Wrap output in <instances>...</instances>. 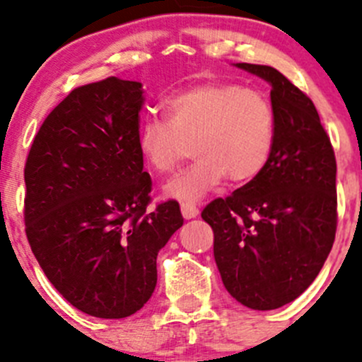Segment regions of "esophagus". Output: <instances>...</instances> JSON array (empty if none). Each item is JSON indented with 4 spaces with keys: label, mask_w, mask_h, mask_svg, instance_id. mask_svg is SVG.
<instances>
[{
    "label": "esophagus",
    "mask_w": 362,
    "mask_h": 362,
    "mask_svg": "<svg viewBox=\"0 0 362 362\" xmlns=\"http://www.w3.org/2000/svg\"><path fill=\"white\" fill-rule=\"evenodd\" d=\"M180 210H182V215H184V218H194V217H198L199 215V210H198V206H196V204H192V203H182L180 204Z\"/></svg>",
    "instance_id": "esophagus-1"
}]
</instances>
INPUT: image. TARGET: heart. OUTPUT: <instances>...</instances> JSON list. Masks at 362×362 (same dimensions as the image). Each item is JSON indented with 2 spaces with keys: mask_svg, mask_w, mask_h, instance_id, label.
<instances>
[{
  "mask_svg": "<svg viewBox=\"0 0 362 362\" xmlns=\"http://www.w3.org/2000/svg\"><path fill=\"white\" fill-rule=\"evenodd\" d=\"M165 120L144 124L138 151L154 173L168 175L194 148L196 163L164 187L194 203L226 177L245 184L262 173L276 140V117L264 93L233 82H204L163 101Z\"/></svg>",
  "mask_w": 362,
  "mask_h": 362,
  "instance_id": "1",
  "label": "heart"
}]
</instances>
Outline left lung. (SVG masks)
Here are the masks:
<instances>
[{"label":"left lung","mask_w":362,"mask_h":362,"mask_svg":"<svg viewBox=\"0 0 362 362\" xmlns=\"http://www.w3.org/2000/svg\"><path fill=\"white\" fill-rule=\"evenodd\" d=\"M272 86L276 140L259 177L202 211L228 293L275 310L305 293L337 233V159L315 105L279 69L236 63Z\"/></svg>","instance_id":"1"}]
</instances>
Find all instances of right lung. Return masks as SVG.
I'll return each mask as SVG.
<instances>
[{"instance_id": "1", "label": "right lung", "mask_w": 362, "mask_h": 362, "mask_svg": "<svg viewBox=\"0 0 362 362\" xmlns=\"http://www.w3.org/2000/svg\"><path fill=\"white\" fill-rule=\"evenodd\" d=\"M140 82L110 76L76 87L49 113L24 168L25 235L66 301L87 315L124 319L151 299L158 254L184 217L151 203L138 151Z\"/></svg>"}]
</instances>
